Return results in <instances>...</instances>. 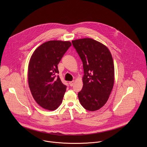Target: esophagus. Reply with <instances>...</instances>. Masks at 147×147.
Instances as JSON below:
<instances>
[{"label":"esophagus","instance_id":"1","mask_svg":"<svg viewBox=\"0 0 147 147\" xmlns=\"http://www.w3.org/2000/svg\"><path fill=\"white\" fill-rule=\"evenodd\" d=\"M74 84V81H72V82H69V85L71 86H73V85Z\"/></svg>","mask_w":147,"mask_h":147}]
</instances>
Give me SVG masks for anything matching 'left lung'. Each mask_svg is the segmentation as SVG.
Listing matches in <instances>:
<instances>
[{
  "mask_svg": "<svg viewBox=\"0 0 147 147\" xmlns=\"http://www.w3.org/2000/svg\"><path fill=\"white\" fill-rule=\"evenodd\" d=\"M82 61L83 86L78 93L81 105L93 111L106 103L114 82V66L108 48L100 42L86 38L72 41Z\"/></svg>",
  "mask_w": 147,
  "mask_h": 147,
  "instance_id": "8db88e82",
  "label": "left lung"
}]
</instances>
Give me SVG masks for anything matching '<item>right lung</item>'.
I'll return each mask as SVG.
<instances>
[{"mask_svg":"<svg viewBox=\"0 0 147 147\" xmlns=\"http://www.w3.org/2000/svg\"><path fill=\"white\" fill-rule=\"evenodd\" d=\"M69 41L45 42L33 53L28 65V84L33 97L43 109H57L62 102L67 86L62 83L58 64L68 48Z\"/></svg>","mask_w":147,"mask_h":147,"instance_id":"add662e5","label":"right lung"}]
</instances>
